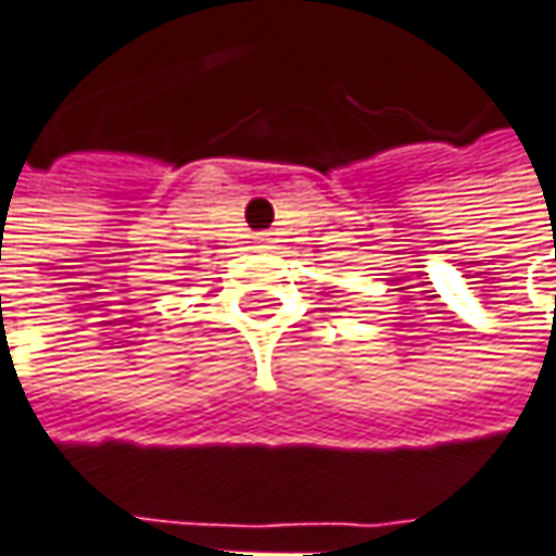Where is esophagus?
Listing matches in <instances>:
<instances>
[{
	"label": "esophagus",
	"mask_w": 556,
	"mask_h": 556,
	"mask_svg": "<svg viewBox=\"0 0 556 556\" xmlns=\"http://www.w3.org/2000/svg\"><path fill=\"white\" fill-rule=\"evenodd\" d=\"M256 243H258V247H268V233H258Z\"/></svg>",
	"instance_id": "esophagus-1"
}]
</instances>
